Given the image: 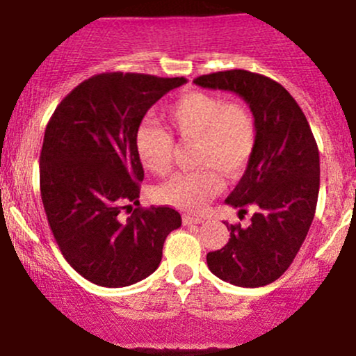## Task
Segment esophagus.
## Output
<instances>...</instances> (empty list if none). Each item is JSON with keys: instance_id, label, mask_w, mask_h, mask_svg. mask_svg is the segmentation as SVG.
Instances as JSON below:
<instances>
[{"instance_id": "esophagus-1", "label": "esophagus", "mask_w": 356, "mask_h": 356, "mask_svg": "<svg viewBox=\"0 0 356 356\" xmlns=\"http://www.w3.org/2000/svg\"><path fill=\"white\" fill-rule=\"evenodd\" d=\"M204 218L200 216H191V215H182V223L184 225H197V223H203Z\"/></svg>"}]
</instances>
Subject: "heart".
Returning a JSON list of instances; mask_svg holds the SVG:
<instances>
[{
  "instance_id": "1",
  "label": "heart",
  "mask_w": 356,
  "mask_h": 356,
  "mask_svg": "<svg viewBox=\"0 0 356 356\" xmlns=\"http://www.w3.org/2000/svg\"><path fill=\"white\" fill-rule=\"evenodd\" d=\"M172 133L182 141H196L194 162L200 170L172 175L155 189L160 203L184 211H200L220 193L227 177H238L249 165L257 141L254 114L242 102H225L208 92L179 97L165 112ZM141 165L156 175L170 170L174 140L165 128L143 121L134 134Z\"/></svg>"
}]
</instances>
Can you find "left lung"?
I'll use <instances>...</instances> for the list:
<instances>
[{"mask_svg": "<svg viewBox=\"0 0 356 356\" xmlns=\"http://www.w3.org/2000/svg\"><path fill=\"white\" fill-rule=\"evenodd\" d=\"M203 88L237 93L249 104L257 128L254 155L225 203L247 227L228 225L230 238L207 254L209 271L237 286L278 280L293 263L314 220L319 196V149L293 97L278 81L245 70L218 71L194 80Z\"/></svg>", "mask_w": 356, "mask_h": 356, "instance_id": "left-lung-1", "label": "left lung"}]
</instances>
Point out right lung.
Masks as SVG:
<instances>
[{"label": "right lung", "instance_id": "add662e5", "mask_svg": "<svg viewBox=\"0 0 356 356\" xmlns=\"http://www.w3.org/2000/svg\"><path fill=\"white\" fill-rule=\"evenodd\" d=\"M186 78L102 73L56 107L40 149V196L70 266L95 285L128 286L159 268L167 235L181 227L168 207L136 208L145 172L134 134L149 107Z\"/></svg>", "mask_w": 356, "mask_h": 356}]
</instances>
